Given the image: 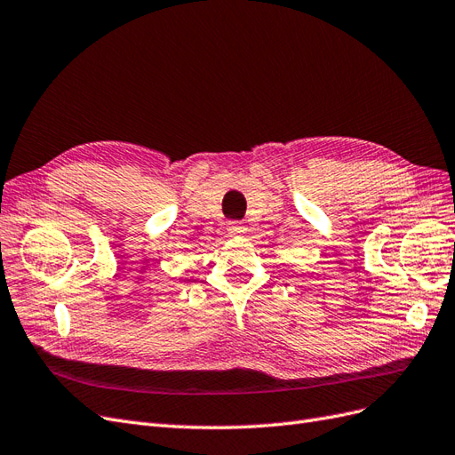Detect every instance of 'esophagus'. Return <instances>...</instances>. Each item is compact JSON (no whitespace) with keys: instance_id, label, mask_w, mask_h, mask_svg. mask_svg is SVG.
Wrapping results in <instances>:
<instances>
[{"instance_id":"1","label":"esophagus","mask_w":455,"mask_h":455,"mask_svg":"<svg viewBox=\"0 0 455 455\" xmlns=\"http://www.w3.org/2000/svg\"><path fill=\"white\" fill-rule=\"evenodd\" d=\"M228 233H229L231 237L244 235V233H246V226L241 224V222H229V224H228Z\"/></svg>"}]
</instances>
